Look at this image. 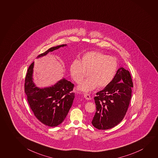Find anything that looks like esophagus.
Here are the masks:
<instances>
[{
	"label": "esophagus",
	"instance_id": "esophagus-1",
	"mask_svg": "<svg viewBox=\"0 0 158 158\" xmlns=\"http://www.w3.org/2000/svg\"><path fill=\"white\" fill-rule=\"evenodd\" d=\"M84 97H85V98L86 100H91V96H90V95H89L88 94H86V93L84 94Z\"/></svg>",
	"mask_w": 158,
	"mask_h": 158
}]
</instances>
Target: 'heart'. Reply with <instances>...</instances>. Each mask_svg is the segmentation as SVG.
<instances>
[{
  "instance_id": "obj_1",
  "label": "heart",
  "mask_w": 158,
  "mask_h": 158,
  "mask_svg": "<svg viewBox=\"0 0 158 158\" xmlns=\"http://www.w3.org/2000/svg\"><path fill=\"white\" fill-rule=\"evenodd\" d=\"M118 68L116 58L97 51L85 53L79 60L75 59L70 63L69 70L75 83L82 81L88 72V78L81 83L78 89L90 92L98 86L105 88L113 79Z\"/></svg>"
}]
</instances>
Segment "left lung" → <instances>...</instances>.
<instances>
[{
    "label": "left lung",
    "instance_id": "8db88e82",
    "mask_svg": "<svg viewBox=\"0 0 158 158\" xmlns=\"http://www.w3.org/2000/svg\"><path fill=\"white\" fill-rule=\"evenodd\" d=\"M132 87L129 70L119 68L112 81L94 97L96 112L91 122L93 126L107 130L122 122L129 107Z\"/></svg>",
    "mask_w": 158,
    "mask_h": 158
}]
</instances>
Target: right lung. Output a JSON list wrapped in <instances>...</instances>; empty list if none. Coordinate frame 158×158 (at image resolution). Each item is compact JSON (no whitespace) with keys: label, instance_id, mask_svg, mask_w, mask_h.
Masks as SVG:
<instances>
[{"label":"right lung","instance_id":"obj_1","mask_svg":"<svg viewBox=\"0 0 158 158\" xmlns=\"http://www.w3.org/2000/svg\"><path fill=\"white\" fill-rule=\"evenodd\" d=\"M66 46L67 44H62L51 48L37 58ZM34 64L33 62L29 66L25 78L24 91L28 102L40 122L50 127L58 126L64 121L73 104L75 97L72 92L74 84L63 78L51 86L39 88L33 81Z\"/></svg>","mask_w":158,"mask_h":158}]
</instances>
